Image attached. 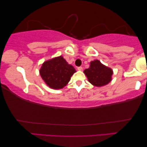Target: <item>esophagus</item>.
<instances>
[{"mask_svg":"<svg viewBox=\"0 0 147 147\" xmlns=\"http://www.w3.org/2000/svg\"><path fill=\"white\" fill-rule=\"evenodd\" d=\"M78 69L79 71H81L83 69V67L82 66H79V67H78Z\"/></svg>","mask_w":147,"mask_h":147,"instance_id":"obj_1","label":"esophagus"}]
</instances>
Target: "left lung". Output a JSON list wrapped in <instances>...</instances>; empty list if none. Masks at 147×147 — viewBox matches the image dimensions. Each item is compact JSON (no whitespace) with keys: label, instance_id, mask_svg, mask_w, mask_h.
I'll use <instances>...</instances> for the list:
<instances>
[{"label":"left lung","instance_id":"1","mask_svg":"<svg viewBox=\"0 0 147 147\" xmlns=\"http://www.w3.org/2000/svg\"><path fill=\"white\" fill-rule=\"evenodd\" d=\"M89 82L96 86H104L111 81L113 70L98 60L90 62L89 68L84 70Z\"/></svg>","mask_w":147,"mask_h":147}]
</instances>
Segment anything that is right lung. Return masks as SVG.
Returning <instances> with one entry per match:
<instances>
[{"label":"right lung","mask_w":147,"mask_h":147,"mask_svg":"<svg viewBox=\"0 0 147 147\" xmlns=\"http://www.w3.org/2000/svg\"><path fill=\"white\" fill-rule=\"evenodd\" d=\"M76 71L62 56L45 62L40 70V76L52 88L60 89L66 86Z\"/></svg>","instance_id":"right-lung-1"}]
</instances>
